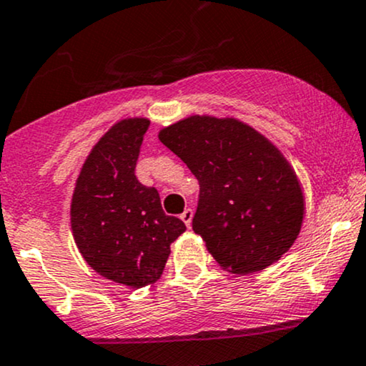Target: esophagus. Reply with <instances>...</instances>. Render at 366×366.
Returning <instances> with one entry per match:
<instances>
[{
	"instance_id": "1",
	"label": "esophagus",
	"mask_w": 366,
	"mask_h": 366,
	"mask_svg": "<svg viewBox=\"0 0 366 366\" xmlns=\"http://www.w3.org/2000/svg\"><path fill=\"white\" fill-rule=\"evenodd\" d=\"M180 220L184 222L187 227H191V222H192V209L191 208H186L184 209V213L180 215Z\"/></svg>"
}]
</instances>
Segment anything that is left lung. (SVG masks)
<instances>
[{"label":"left lung","instance_id":"left-lung-1","mask_svg":"<svg viewBox=\"0 0 366 366\" xmlns=\"http://www.w3.org/2000/svg\"><path fill=\"white\" fill-rule=\"evenodd\" d=\"M158 139L199 182L192 230L230 274L279 262L300 236L305 194L274 142L234 117L191 115L163 127Z\"/></svg>","mask_w":366,"mask_h":366}]
</instances>
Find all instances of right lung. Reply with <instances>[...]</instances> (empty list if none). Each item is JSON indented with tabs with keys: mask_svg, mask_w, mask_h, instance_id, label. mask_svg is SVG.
<instances>
[{
	"mask_svg": "<svg viewBox=\"0 0 366 366\" xmlns=\"http://www.w3.org/2000/svg\"><path fill=\"white\" fill-rule=\"evenodd\" d=\"M149 120H119L92 146L75 180L70 225L79 253L104 279L139 289L162 277L186 230L163 213L158 191L134 175Z\"/></svg>",
	"mask_w": 366,
	"mask_h": 366,
	"instance_id": "add662e5",
	"label": "right lung"
}]
</instances>
